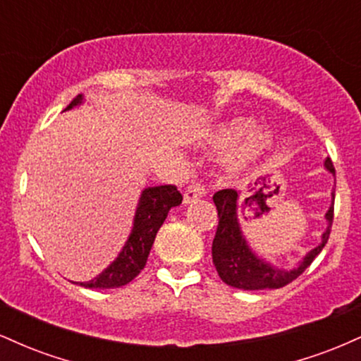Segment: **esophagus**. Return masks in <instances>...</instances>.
Masks as SVG:
<instances>
[{
	"label": "esophagus",
	"mask_w": 361,
	"mask_h": 361,
	"mask_svg": "<svg viewBox=\"0 0 361 361\" xmlns=\"http://www.w3.org/2000/svg\"><path fill=\"white\" fill-rule=\"evenodd\" d=\"M205 188L202 185H198V183H193V185H190L188 188H186V192H185V195H183V202L185 204H192V202H195V200H198V198H202V197H205Z\"/></svg>",
	"instance_id": "1"
}]
</instances>
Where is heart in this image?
<instances>
[{
	"label": "heart",
	"mask_w": 361,
	"mask_h": 361,
	"mask_svg": "<svg viewBox=\"0 0 361 361\" xmlns=\"http://www.w3.org/2000/svg\"><path fill=\"white\" fill-rule=\"evenodd\" d=\"M252 126L255 123L250 118H235L227 123H222L217 128L215 140L219 144H224V146H231V144L238 142L243 135H246L234 151L233 157H231V164L234 168H241L250 161H255L256 157L267 152L273 146V132L268 130V128L251 130Z\"/></svg>",
	"instance_id": "obj_1"
}]
</instances>
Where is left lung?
Here are the masks:
<instances>
[{"mask_svg": "<svg viewBox=\"0 0 361 361\" xmlns=\"http://www.w3.org/2000/svg\"><path fill=\"white\" fill-rule=\"evenodd\" d=\"M324 169L334 176V166L329 157H326ZM331 197H333V202L324 214L327 226L324 233L321 234V243L314 250L305 252L304 258L293 268H280L252 250L250 241L244 235L238 215L241 192L227 188L215 193L214 204L219 212V226L212 243V259L224 283L243 290L280 288L302 275V271L312 263L329 239L334 212V192L331 193ZM246 205H251L255 214L259 215L261 210L264 209V200L259 197L246 198Z\"/></svg>", "mask_w": 361, "mask_h": 361, "instance_id": "left-lung-1", "label": "left lung"}]
</instances>
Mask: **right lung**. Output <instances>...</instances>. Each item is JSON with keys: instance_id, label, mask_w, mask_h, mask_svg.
<instances>
[{"instance_id": "obj_1", "label": "right lung", "mask_w": 361, "mask_h": 361, "mask_svg": "<svg viewBox=\"0 0 361 361\" xmlns=\"http://www.w3.org/2000/svg\"><path fill=\"white\" fill-rule=\"evenodd\" d=\"M85 103V97L80 94L66 106V110H73ZM183 200L181 193L175 185L147 186L140 192L137 207H135L134 222H132L130 234L126 244L120 250L118 256L102 273L88 281H73L85 288H117L127 285L140 270L146 267L147 256L151 252L157 231L166 221L168 212L173 207H178Z\"/></svg>"}]
</instances>
